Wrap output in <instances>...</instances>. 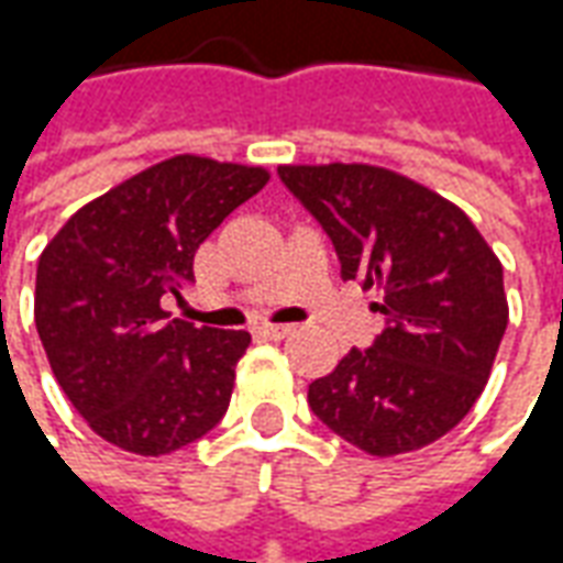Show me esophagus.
Listing matches in <instances>:
<instances>
[{
	"mask_svg": "<svg viewBox=\"0 0 563 563\" xmlns=\"http://www.w3.org/2000/svg\"><path fill=\"white\" fill-rule=\"evenodd\" d=\"M295 325H258V334H265V338H274V341H280L286 334H292Z\"/></svg>",
	"mask_w": 563,
	"mask_h": 563,
	"instance_id": "esophagus-1",
	"label": "esophagus"
}]
</instances>
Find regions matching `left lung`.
Returning <instances> with one entry per match:
<instances>
[{
    "label": "left lung",
    "instance_id": "1",
    "mask_svg": "<svg viewBox=\"0 0 563 563\" xmlns=\"http://www.w3.org/2000/svg\"><path fill=\"white\" fill-rule=\"evenodd\" d=\"M343 280L377 286L383 331L307 389L319 422L371 455L434 443L471 413L507 331L504 268L446 198L374 165H280Z\"/></svg>",
    "mask_w": 563,
    "mask_h": 563
}]
</instances>
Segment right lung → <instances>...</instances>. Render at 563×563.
Segmentation results:
<instances>
[{"label":"right lung","instance_id":"obj_1","mask_svg":"<svg viewBox=\"0 0 563 563\" xmlns=\"http://www.w3.org/2000/svg\"><path fill=\"white\" fill-rule=\"evenodd\" d=\"M268 172L174 156L96 198L44 246L35 329L56 383L108 443L168 455L229 410L246 331L196 329L162 298L196 283L201 241Z\"/></svg>","mask_w":563,"mask_h":563}]
</instances>
